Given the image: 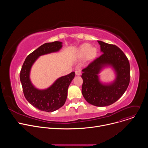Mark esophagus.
<instances>
[{"mask_svg":"<svg viewBox=\"0 0 148 148\" xmlns=\"http://www.w3.org/2000/svg\"><path fill=\"white\" fill-rule=\"evenodd\" d=\"M75 75H80L81 74V70H79V69L76 70L75 71Z\"/></svg>","mask_w":148,"mask_h":148,"instance_id":"34e87169","label":"esophagus"}]
</instances>
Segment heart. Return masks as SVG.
I'll return each instance as SVG.
<instances>
[{
  "instance_id": "heart-1",
  "label": "heart",
  "mask_w": 148,
  "mask_h": 148,
  "mask_svg": "<svg viewBox=\"0 0 148 148\" xmlns=\"http://www.w3.org/2000/svg\"><path fill=\"white\" fill-rule=\"evenodd\" d=\"M97 54L96 49L92 47L90 45L86 43L82 45L78 49L77 56L79 58L86 57L87 60H91L96 57Z\"/></svg>"
}]
</instances>
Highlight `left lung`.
<instances>
[{
  "label": "left lung",
  "mask_w": 148,
  "mask_h": 148,
  "mask_svg": "<svg viewBox=\"0 0 148 148\" xmlns=\"http://www.w3.org/2000/svg\"><path fill=\"white\" fill-rule=\"evenodd\" d=\"M102 54L82 70V94L90 104L97 107L108 106L118 100L127 89L130 81L128 59L116 46L98 41ZM110 66L116 78L111 83H102L99 74Z\"/></svg>",
  "instance_id": "1"
}]
</instances>
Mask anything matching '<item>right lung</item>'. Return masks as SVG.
Segmentation results:
<instances>
[{"instance_id": "add662e5", "label": "right lung", "mask_w": 148, "mask_h": 148, "mask_svg": "<svg viewBox=\"0 0 148 148\" xmlns=\"http://www.w3.org/2000/svg\"><path fill=\"white\" fill-rule=\"evenodd\" d=\"M62 44L61 41H54L41 45L26 57L20 71V79L26 99L33 107L42 111L53 112L64 105L68 88L74 78L75 73L73 71L62 76L47 88L40 90L37 88L30 80L31 69L39 57L59 51L62 47Z\"/></svg>"}]
</instances>
